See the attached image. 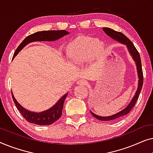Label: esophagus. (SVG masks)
<instances>
[{"label": "esophagus", "mask_w": 153, "mask_h": 153, "mask_svg": "<svg viewBox=\"0 0 153 153\" xmlns=\"http://www.w3.org/2000/svg\"><path fill=\"white\" fill-rule=\"evenodd\" d=\"M87 83H88L87 81L84 79H81L80 80H79L78 81H77V84H79V85H85Z\"/></svg>", "instance_id": "esophagus-1"}]
</instances>
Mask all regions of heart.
Masks as SVG:
<instances>
[{
  "label": "heart",
  "mask_w": 153,
  "mask_h": 153,
  "mask_svg": "<svg viewBox=\"0 0 153 153\" xmlns=\"http://www.w3.org/2000/svg\"><path fill=\"white\" fill-rule=\"evenodd\" d=\"M67 49L70 60L74 63L81 64L101 53L104 43L93 37H81L71 42Z\"/></svg>",
  "instance_id": "b5f03b06"
}]
</instances>
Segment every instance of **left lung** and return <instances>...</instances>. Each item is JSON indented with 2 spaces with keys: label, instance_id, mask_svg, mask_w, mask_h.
Instances as JSON below:
<instances>
[{
  "label": "left lung",
  "instance_id": "8db88e82",
  "mask_svg": "<svg viewBox=\"0 0 153 153\" xmlns=\"http://www.w3.org/2000/svg\"><path fill=\"white\" fill-rule=\"evenodd\" d=\"M102 30H104V32L108 35V37H110L111 38L114 39L115 41L118 42L119 43L123 44V45H125L127 48L129 54L132 57V59L135 62L136 67H137V74H138V87L137 90L136 91L135 95H134L132 99L130 101V102L128 104L126 107L123 108V110H121L120 111H119L116 114H115L112 116H100L98 115H96L94 114L91 111V114L95 117V118L98 119L100 120H103V121H108V120H116V119L120 118L121 117L125 116V115L128 114L130 111L132 109L134 106L136 102H137L138 98H139V94L141 91L142 86H143V71H142V66H141V58H140L139 53L138 52L137 49H136L134 45H133V43L129 40V38L125 36L123 33L120 32H118L113 30L111 28H102Z\"/></svg>",
  "mask_w": 153,
  "mask_h": 153
}]
</instances>
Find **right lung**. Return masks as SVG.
I'll return each mask as SVG.
<instances>
[{"label": "right lung", "instance_id": "obj_1", "mask_svg": "<svg viewBox=\"0 0 153 153\" xmlns=\"http://www.w3.org/2000/svg\"><path fill=\"white\" fill-rule=\"evenodd\" d=\"M69 34H70V32L65 30H43L33 33V34L28 35V37H26L24 39V40H23L22 42L20 44V45L17 47V49H16L12 58L14 59V57L19 53V52L22 51L24 49V47H26L29 43L34 42L56 41L64 37L65 35ZM12 99H13L14 104H15L19 111L22 114L23 117L28 122L38 125H48L52 124V123H53L55 121L58 120L60 118L62 115V108H63L65 100L66 99L68 93L65 94L62 97H60L59 100L53 106H51L49 109L43 111L42 112L30 111H28L26 108H24L16 101L12 92Z\"/></svg>", "mask_w": 153, "mask_h": 153}]
</instances>
